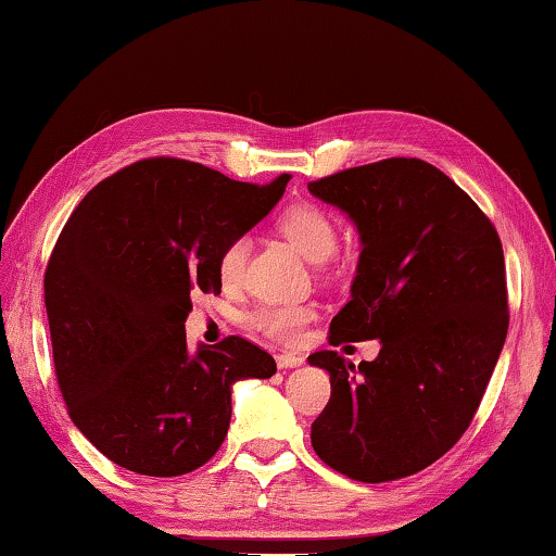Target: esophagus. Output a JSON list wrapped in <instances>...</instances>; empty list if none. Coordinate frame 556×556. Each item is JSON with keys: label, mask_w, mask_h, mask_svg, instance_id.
Instances as JSON below:
<instances>
[{"label": "esophagus", "mask_w": 556, "mask_h": 556, "mask_svg": "<svg viewBox=\"0 0 556 556\" xmlns=\"http://www.w3.org/2000/svg\"><path fill=\"white\" fill-rule=\"evenodd\" d=\"M304 357L301 355H291V352H285V355H277V365L279 369H294V367H301L304 365Z\"/></svg>", "instance_id": "1"}]
</instances>
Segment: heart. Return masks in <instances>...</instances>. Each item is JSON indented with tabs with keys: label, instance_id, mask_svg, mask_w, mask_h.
<instances>
[{
	"label": "heart",
	"instance_id": "b5f03b06",
	"mask_svg": "<svg viewBox=\"0 0 556 556\" xmlns=\"http://www.w3.org/2000/svg\"><path fill=\"white\" fill-rule=\"evenodd\" d=\"M279 230L299 255L313 265L326 262L338 248V226L326 211L316 204H294L279 216ZM248 238L238 236L228 240L218 255V279L226 287H236L243 279L248 260ZM316 316L308 304H291V301H269L252 311L250 323L267 338L279 342H296L304 336V328Z\"/></svg>",
	"mask_w": 556,
	"mask_h": 556
}]
</instances>
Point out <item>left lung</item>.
I'll return each mask as SVG.
<instances>
[{
	"label": "left lung",
	"mask_w": 556,
	"mask_h": 556,
	"mask_svg": "<svg viewBox=\"0 0 556 556\" xmlns=\"http://www.w3.org/2000/svg\"><path fill=\"white\" fill-rule=\"evenodd\" d=\"M308 191L355 224L362 245L330 345L381 342L359 367L332 350L308 357L330 375L311 445L350 479L410 477L469 428L506 342L501 238L467 191L418 157L352 167Z\"/></svg>",
	"instance_id": "obj_1"
}]
</instances>
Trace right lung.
I'll use <instances>...</instances> for the list:
<instances>
[{"instance_id":"1","label":"right lung","mask_w":556,"mask_h":556,"mask_svg":"<svg viewBox=\"0 0 556 556\" xmlns=\"http://www.w3.org/2000/svg\"><path fill=\"white\" fill-rule=\"evenodd\" d=\"M287 181L257 187L153 157L99 181L70 216L43 281L55 375L70 418L118 467L194 471L224 445L233 383L277 371L236 336L189 352L185 320L191 296L220 294V250Z\"/></svg>"}]
</instances>
